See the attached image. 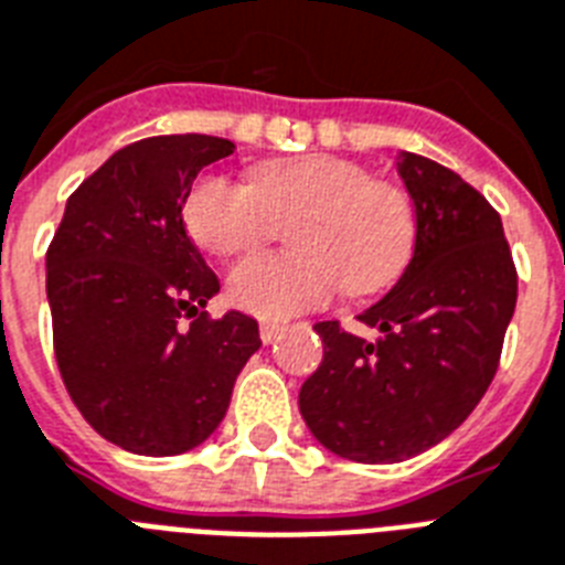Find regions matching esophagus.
<instances>
[{"label": "esophagus", "mask_w": 565, "mask_h": 565, "mask_svg": "<svg viewBox=\"0 0 565 565\" xmlns=\"http://www.w3.org/2000/svg\"><path fill=\"white\" fill-rule=\"evenodd\" d=\"M284 330L281 322H260V339H264V345H269V342H275L278 339V333Z\"/></svg>", "instance_id": "34e87169"}]
</instances>
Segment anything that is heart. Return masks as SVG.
I'll use <instances>...</instances> for the list:
<instances>
[{
    "label": "heart",
    "instance_id": "obj_1",
    "mask_svg": "<svg viewBox=\"0 0 565 565\" xmlns=\"http://www.w3.org/2000/svg\"><path fill=\"white\" fill-rule=\"evenodd\" d=\"M292 228L298 255H255L228 273L232 305L260 319H290L337 290L371 296L409 264L417 237L412 196L339 156L260 164L252 182L205 173L185 200L188 232L205 252L235 258Z\"/></svg>",
    "mask_w": 565,
    "mask_h": 565
}]
</instances>
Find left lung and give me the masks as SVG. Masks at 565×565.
<instances>
[{"instance_id": "obj_1", "label": "left lung", "mask_w": 565, "mask_h": 565, "mask_svg": "<svg viewBox=\"0 0 565 565\" xmlns=\"http://www.w3.org/2000/svg\"><path fill=\"white\" fill-rule=\"evenodd\" d=\"M415 203L409 267L360 313L380 333L316 322L322 365L298 409L316 441L360 465H394L465 424L499 369L516 307V267L497 209L456 171L417 153L397 162Z\"/></svg>"}]
</instances>
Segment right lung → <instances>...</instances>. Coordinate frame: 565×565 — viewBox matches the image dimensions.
<instances>
[{
  "mask_svg": "<svg viewBox=\"0 0 565 565\" xmlns=\"http://www.w3.org/2000/svg\"><path fill=\"white\" fill-rule=\"evenodd\" d=\"M235 153L217 136H153L113 153L68 196L45 252L54 356L86 424L136 456H179L220 426L260 348L182 223L196 173ZM189 319V324L181 322Z\"/></svg>",
  "mask_w": 565,
  "mask_h": 565,
  "instance_id": "1",
  "label": "right lung"
}]
</instances>
